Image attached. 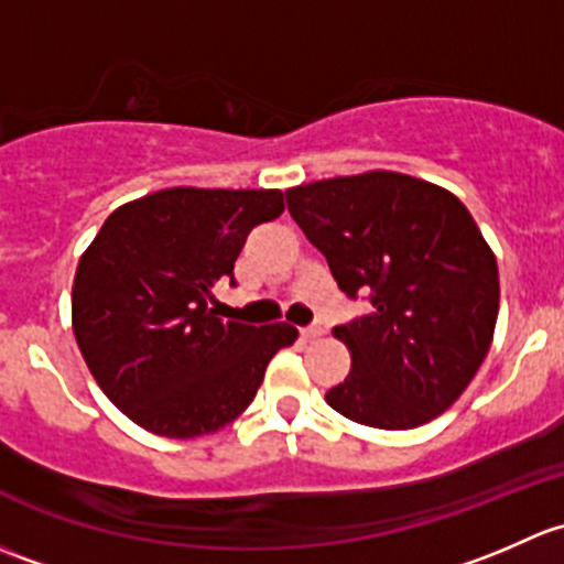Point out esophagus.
I'll return each mask as SVG.
<instances>
[{
  "label": "esophagus",
  "instance_id": "obj_1",
  "mask_svg": "<svg viewBox=\"0 0 564 564\" xmlns=\"http://www.w3.org/2000/svg\"><path fill=\"white\" fill-rule=\"evenodd\" d=\"M323 334H325L323 325H310V328H301V336H304V339H317V336H323Z\"/></svg>",
  "mask_w": 564,
  "mask_h": 564
}]
</instances>
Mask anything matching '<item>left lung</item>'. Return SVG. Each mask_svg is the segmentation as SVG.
<instances>
[{
	"mask_svg": "<svg viewBox=\"0 0 564 564\" xmlns=\"http://www.w3.org/2000/svg\"><path fill=\"white\" fill-rule=\"evenodd\" d=\"M290 217L345 295L371 312L334 336L350 350L325 402L375 429H415L456 402L495 339L499 271L473 214L448 189L393 171L301 184Z\"/></svg>",
	"mask_w": 564,
	"mask_h": 564,
	"instance_id": "left-lung-1",
	"label": "left lung"
}]
</instances>
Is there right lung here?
I'll list each match as a JSON object with an SVG mask.
<instances>
[{
  "instance_id": "add662e5",
  "label": "right lung",
  "mask_w": 564,
  "mask_h": 564,
  "mask_svg": "<svg viewBox=\"0 0 564 564\" xmlns=\"http://www.w3.org/2000/svg\"><path fill=\"white\" fill-rule=\"evenodd\" d=\"M284 212L280 189L171 187L116 208L80 254L73 330L102 393L160 437L219 432L249 408L299 330L214 315L249 230Z\"/></svg>"
}]
</instances>
